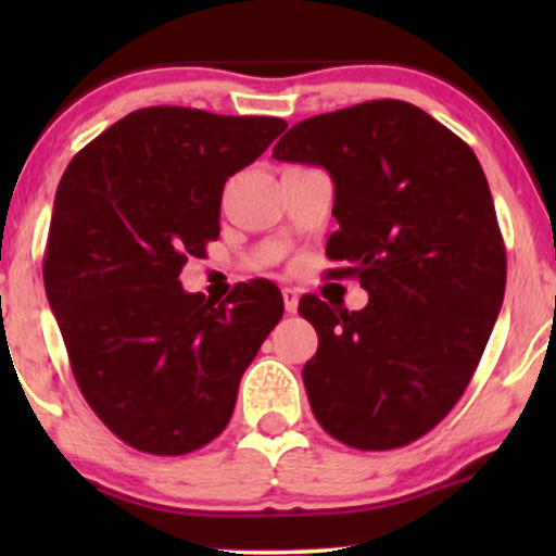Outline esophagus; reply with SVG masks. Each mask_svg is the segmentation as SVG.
<instances>
[{
	"label": "esophagus",
	"instance_id": "esophagus-1",
	"mask_svg": "<svg viewBox=\"0 0 556 556\" xmlns=\"http://www.w3.org/2000/svg\"><path fill=\"white\" fill-rule=\"evenodd\" d=\"M299 299H301L299 288H291V286L283 288V306L288 314H295V311H299Z\"/></svg>",
	"mask_w": 556,
	"mask_h": 556
}]
</instances>
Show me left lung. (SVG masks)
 Wrapping results in <instances>:
<instances>
[{"label": "left lung", "instance_id": "obj_1", "mask_svg": "<svg viewBox=\"0 0 556 556\" xmlns=\"http://www.w3.org/2000/svg\"><path fill=\"white\" fill-rule=\"evenodd\" d=\"M273 159L324 166L339 276L369 303L303 295L318 352L303 367L331 438L392 451L430 432L473 377L504 303L506 250L491 189L466 141L405 101H369L295 124Z\"/></svg>", "mask_w": 556, "mask_h": 556}]
</instances>
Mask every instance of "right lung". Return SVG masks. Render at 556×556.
I'll use <instances>...</instances> for the list:
<instances>
[{
  "mask_svg": "<svg viewBox=\"0 0 556 556\" xmlns=\"http://www.w3.org/2000/svg\"><path fill=\"white\" fill-rule=\"evenodd\" d=\"M286 126L151 105L105 128L60 179L45 293L83 397L136 451L185 455L215 440L283 316L268 280L212 303L179 273L219 238L225 181Z\"/></svg>",
  "mask_w": 556,
  "mask_h": 556,
  "instance_id": "add662e5",
  "label": "right lung"
}]
</instances>
